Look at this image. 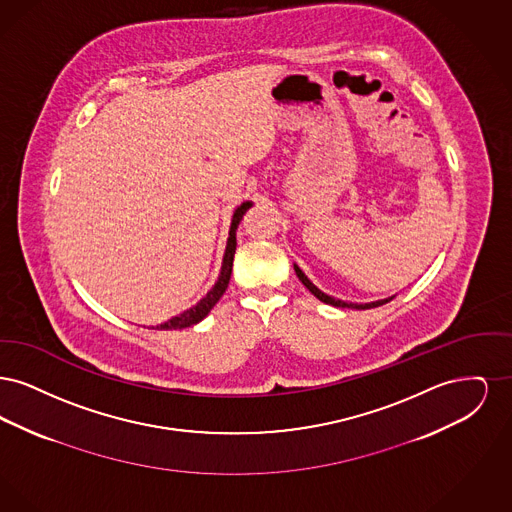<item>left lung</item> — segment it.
I'll list each match as a JSON object with an SVG mask.
<instances>
[{
  "label": "left lung",
  "instance_id": "obj_1",
  "mask_svg": "<svg viewBox=\"0 0 512 512\" xmlns=\"http://www.w3.org/2000/svg\"><path fill=\"white\" fill-rule=\"evenodd\" d=\"M295 267V274H297V278L301 280V284L309 290V292L313 293L317 299H320L322 303H326V305H334V307H351V309H372V307H378V305H384V303H388L390 299H384V301H376V303H365V305H357V303H345V301H340V299H334V297H330V295H326V293L320 292L317 286L301 272V268L297 267V265H293Z\"/></svg>",
  "mask_w": 512,
  "mask_h": 512
}]
</instances>
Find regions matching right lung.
<instances>
[{"label": "right lung", "mask_w": 512, "mask_h": 512, "mask_svg": "<svg viewBox=\"0 0 512 512\" xmlns=\"http://www.w3.org/2000/svg\"><path fill=\"white\" fill-rule=\"evenodd\" d=\"M251 207V201H245L242 203L234 217H232V224H230V238H228V244H226V253H224V259H222V270H220L219 280L217 284L213 286V290L207 293L195 307L184 311L182 315L171 318L169 322L165 324H159L157 330H180V328H188V326H194L199 320L209 315V311L217 305L222 293L226 292L228 288V282H230V274H232V263H234V253H236V230H238V224L245 215V211Z\"/></svg>", "instance_id": "1"}]
</instances>
